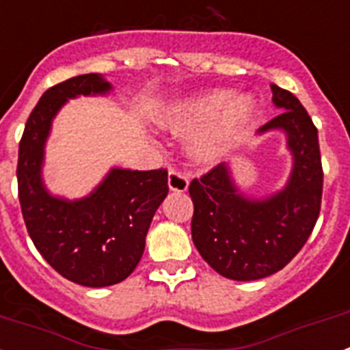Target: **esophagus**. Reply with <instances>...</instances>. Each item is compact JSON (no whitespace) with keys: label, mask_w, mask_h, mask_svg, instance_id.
I'll return each instance as SVG.
<instances>
[{"label":"esophagus","mask_w":350,"mask_h":350,"mask_svg":"<svg viewBox=\"0 0 350 350\" xmlns=\"http://www.w3.org/2000/svg\"><path fill=\"white\" fill-rule=\"evenodd\" d=\"M187 186H189V178L184 173L177 172V170H172L168 173V187L172 191L184 193L187 191Z\"/></svg>","instance_id":"obj_1"}]
</instances>
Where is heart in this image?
<instances>
[{
	"label": "heart",
	"instance_id": "heart-1",
	"mask_svg": "<svg viewBox=\"0 0 350 350\" xmlns=\"http://www.w3.org/2000/svg\"><path fill=\"white\" fill-rule=\"evenodd\" d=\"M250 96H236L229 89H209L172 103L159 123L173 134H186V150L196 163H216L243 139L256 116Z\"/></svg>",
	"mask_w": 350,
	"mask_h": 350
}]
</instances>
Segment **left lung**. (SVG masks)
I'll return each instance as SVG.
<instances>
[{
  "label": "left lung",
  "instance_id": "1",
  "mask_svg": "<svg viewBox=\"0 0 350 350\" xmlns=\"http://www.w3.org/2000/svg\"><path fill=\"white\" fill-rule=\"evenodd\" d=\"M270 89L282 112L259 134L286 135L291 172L284 187L262 198L245 195L225 163L189 184L193 243L213 270L232 281H258L282 270L319 220L324 184L319 132L297 96L275 83Z\"/></svg>",
  "mask_w": 350,
  "mask_h": 350
}]
</instances>
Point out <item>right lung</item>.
I'll use <instances>...</instances> for the list:
<instances>
[{
    "mask_svg": "<svg viewBox=\"0 0 350 350\" xmlns=\"http://www.w3.org/2000/svg\"><path fill=\"white\" fill-rule=\"evenodd\" d=\"M111 91V82L98 73L48 89L26 121L17 161L19 202L31 241L60 275L89 288L118 284L134 272L152 218L168 195V172L163 168H112L77 200L48 191L42 166L55 116L71 98Z\"/></svg>",
    "mask_w": 350,
    "mask_h": 350,
    "instance_id": "right-lung-1",
    "label": "right lung"
}]
</instances>
